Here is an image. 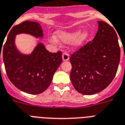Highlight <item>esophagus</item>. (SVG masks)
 <instances>
[{"label":"esophagus","mask_w":125,"mask_h":125,"mask_svg":"<svg viewBox=\"0 0 125 125\" xmlns=\"http://www.w3.org/2000/svg\"><path fill=\"white\" fill-rule=\"evenodd\" d=\"M62 59L63 61H68L69 59V54L66 52H64L62 54Z\"/></svg>","instance_id":"1"}]
</instances>
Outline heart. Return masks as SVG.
<instances>
[{"label":"heart","mask_w":125,"mask_h":125,"mask_svg":"<svg viewBox=\"0 0 125 125\" xmlns=\"http://www.w3.org/2000/svg\"><path fill=\"white\" fill-rule=\"evenodd\" d=\"M55 37L58 41L62 43H68L71 42L73 47H82L89 37V33L87 30L80 32V30L71 32L58 30L56 32Z\"/></svg>","instance_id":"b5f03b06"}]
</instances>
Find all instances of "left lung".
<instances>
[{"mask_svg": "<svg viewBox=\"0 0 125 125\" xmlns=\"http://www.w3.org/2000/svg\"><path fill=\"white\" fill-rule=\"evenodd\" d=\"M92 42L70 57V78L74 89L83 95L99 93L112 82L120 61V47L114 29L104 21Z\"/></svg>", "mask_w": 125, "mask_h": 125, "instance_id": "1", "label": "left lung"}]
</instances>
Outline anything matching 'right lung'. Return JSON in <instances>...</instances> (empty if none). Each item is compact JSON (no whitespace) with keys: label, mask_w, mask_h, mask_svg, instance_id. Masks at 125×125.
I'll return each instance as SVG.
<instances>
[{"label":"right lung","mask_w":125,"mask_h":125,"mask_svg":"<svg viewBox=\"0 0 125 125\" xmlns=\"http://www.w3.org/2000/svg\"><path fill=\"white\" fill-rule=\"evenodd\" d=\"M20 34L43 38L42 26L37 22L26 21L13 26L3 49L6 72L11 82L21 91L32 95L40 94L51 84L53 75L62 62V52H50L43 43H38L30 54H22L15 43V36Z\"/></svg>","instance_id":"right-lung-1"}]
</instances>
